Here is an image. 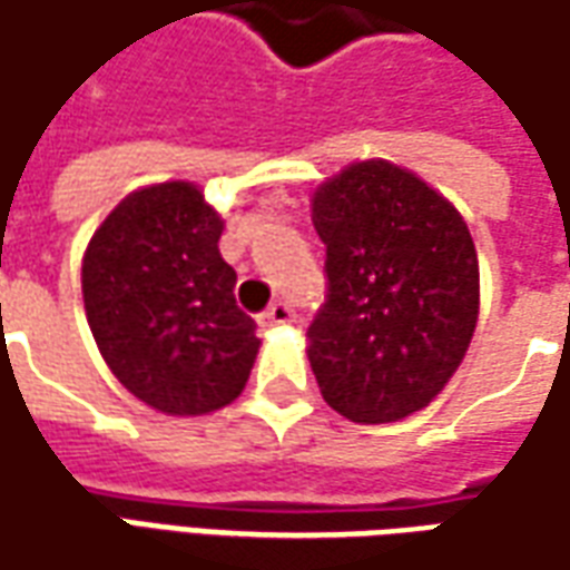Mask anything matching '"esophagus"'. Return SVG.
I'll use <instances>...</instances> for the list:
<instances>
[{"label": "esophagus", "mask_w": 570, "mask_h": 570, "mask_svg": "<svg viewBox=\"0 0 570 570\" xmlns=\"http://www.w3.org/2000/svg\"><path fill=\"white\" fill-rule=\"evenodd\" d=\"M289 321H293V308H289L286 302H274V305H272V308H268V312L258 314V324L268 326V330H272V326L289 324Z\"/></svg>", "instance_id": "esophagus-1"}]
</instances>
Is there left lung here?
<instances>
[{
  "label": "left lung",
  "mask_w": 570,
  "mask_h": 570,
  "mask_svg": "<svg viewBox=\"0 0 570 570\" xmlns=\"http://www.w3.org/2000/svg\"><path fill=\"white\" fill-rule=\"evenodd\" d=\"M312 222L330 298L305 336L330 407L361 425L429 407L463 364L481 305L479 253L460 209L392 160L321 181Z\"/></svg>",
  "instance_id": "obj_1"
}]
</instances>
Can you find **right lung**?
I'll return each mask as SVG.
<instances>
[{"label":"right lung","instance_id":"add662e5","mask_svg":"<svg viewBox=\"0 0 570 570\" xmlns=\"http://www.w3.org/2000/svg\"><path fill=\"white\" fill-rule=\"evenodd\" d=\"M225 218L200 185L126 194L82 253V305L110 373L166 416H209L244 392L256 321L218 253Z\"/></svg>","mask_w":570,"mask_h":570}]
</instances>
